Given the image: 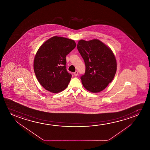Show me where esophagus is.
Listing matches in <instances>:
<instances>
[{"mask_svg":"<svg viewBox=\"0 0 150 150\" xmlns=\"http://www.w3.org/2000/svg\"><path fill=\"white\" fill-rule=\"evenodd\" d=\"M78 72L77 71H76V72H75L74 73V76H77L78 75Z\"/></svg>","mask_w":150,"mask_h":150,"instance_id":"1","label":"esophagus"}]
</instances>
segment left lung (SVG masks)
Returning <instances> with one entry per match:
<instances>
[{
  "instance_id": "8db88e82",
  "label": "left lung",
  "mask_w": 150,
  "mask_h": 150,
  "mask_svg": "<svg viewBox=\"0 0 150 150\" xmlns=\"http://www.w3.org/2000/svg\"><path fill=\"white\" fill-rule=\"evenodd\" d=\"M77 49L86 64V72L80 78L83 86L94 93L103 90L112 82L117 70L113 51L97 39L79 40Z\"/></svg>"
}]
</instances>
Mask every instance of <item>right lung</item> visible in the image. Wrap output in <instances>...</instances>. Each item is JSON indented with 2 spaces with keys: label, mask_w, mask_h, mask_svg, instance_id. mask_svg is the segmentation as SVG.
Segmentation results:
<instances>
[{
  "label": "right lung",
  "mask_w": 150,
  "mask_h": 150,
  "mask_svg": "<svg viewBox=\"0 0 150 150\" xmlns=\"http://www.w3.org/2000/svg\"><path fill=\"white\" fill-rule=\"evenodd\" d=\"M73 40L53 36L39 47L34 59V71L45 90L58 93L65 90L72 75L66 69V56L76 47Z\"/></svg>",
  "instance_id": "1"
}]
</instances>
